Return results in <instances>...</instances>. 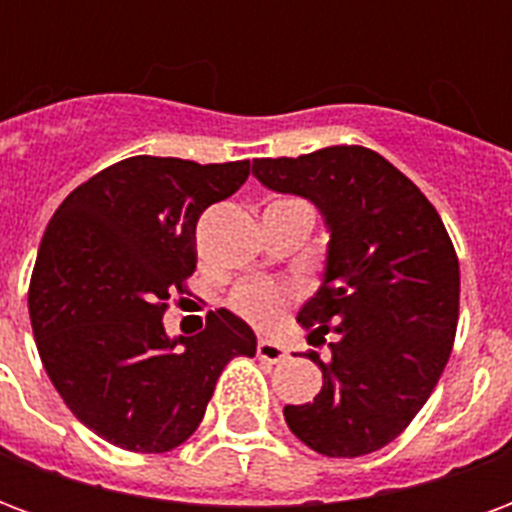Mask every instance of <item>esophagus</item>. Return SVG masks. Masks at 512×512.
<instances>
[{"label":"esophagus","mask_w":512,"mask_h":512,"mask_svg":"<svg viewBox=\"0 0 512 512\" xmlns=\"http://www.w3.org/2000/svg\"><path fill=\"white\" fill-rule=\"evenodd\" d=\"M257 356H260V359H266V362H282V359L288 356V351H285L279 343H274V340L260 337V340H257Z\"/></svg>","instance_id":"1"}]
</instances>
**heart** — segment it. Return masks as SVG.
I'll return each instance as SVG.
<instances>
[{"label": "heart", "instance_id": "1", "mask_svg": "<svg viewBox=\"0 0 512 512\" xmlns=\"http://www.w3.org/2000/svg\"><path fill=\"white\" fill-rule=\"evenodd\" d=\"M285 301H288V290L274 282H249L233 293V310L241 312L246 321L268 326L282 312Z\"/></svg>", "mask_w": 512, "mask_h": 512}]
</instances>
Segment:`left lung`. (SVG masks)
Wrapping results in <instances>:
<instances>
[{"label":"left lung","mask_w":512,"mask_h":512,"mask_svg":"<svg viewBox=\"0 0 512 512\" xmlns=\"http://www.w3.org/2000/svg\"><path fill=\"white\" fill-rule=\"evenodd\" d=\"M266 189L310 200L329 246L318 290L299 323L329 359L312 354L323 386L285 406L310 450L356 458L403 433L439 384L458 326L461 271L428 197L376 150L334 145L299 158H255Z\"/></svg>","instance_id":"8db88e82"}]
</instances>
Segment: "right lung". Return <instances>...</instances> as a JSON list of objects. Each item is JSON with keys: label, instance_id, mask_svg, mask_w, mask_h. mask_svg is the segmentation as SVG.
Instances as JSON below:
<instances>
[{"label": "right lung", "instance_id": "add662e5", "mask_svg": "<svg viewBox=\"0 0 512 512\" xmlns=\"http://www.w3.org/2000/svg\"><path fill=\"white\" fill-rule=\"evenodd\" d=\"M249 178V161L134 156L73 189L51 216L29 285L40 362L65 406L115 447L167 452L202 422L252 326L216 310L194 337H169V293L197 266L200 213Z\"/></svg>", "mask_w": 512, "mask_h": 512}]
</instances>
